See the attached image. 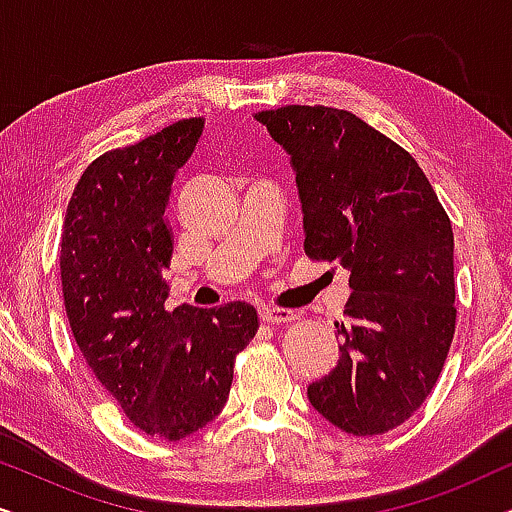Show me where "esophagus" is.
Here are the masks:
<instances>
[{
	"mask_svg": "<svg viewBox=\"0 0 512 512\" xmlns=\"http://www.w3.org/2000/svg\"><path fill=\"white\" fill-rule=\"evenodd\" d=\"M261 319L265 324H289V321H296L298 314L293 310H284V307H261Z\"/></svg>",
	"mask_w": 512,
	"mask_h": 512,
	"instance_id": "esophagus-1",
	"label": "esophagus"
}]
</instances>
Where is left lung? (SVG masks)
<instances>
[{"mask_svg": "<svg viewBox=\"0 0 512 512\" xmlns=\"http://www.w3.org/2000/svg\"><path fill=\"white\" fill-rule=\"evenodd\" d=\"M256 121L291 156L305 254L349 270L338 366L307 398L342 431L387 433L419 410L450 352L452 223L417 160L359 116L289 104Z\"/></svg>", "mask_w": 512, "mask_h": 512, "instance_id": "left-lung-1", "label": "left lung"}]
</instances>
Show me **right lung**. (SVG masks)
Here are the masks:
<instances>
[{"instance_id":"obj_1","label":"right lung","mask_w":512,"mask_h":512,"mask_svg":"<svg viewBox=\"0 0 512 512\" xmlns=\"http://www.w3.org/2000/svg\"><path fill=\"white\" fill-rule=\"evenodd\" d=\"M205 118H184L81 174L67 205L60 277L74 340L125 417L149 436L181 440L219 415L235 356L258 331L254 305L165 307L167 202Z\"/></svg>"}]
</instances>
